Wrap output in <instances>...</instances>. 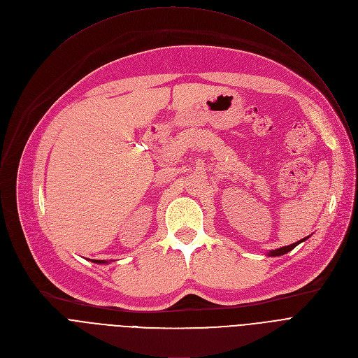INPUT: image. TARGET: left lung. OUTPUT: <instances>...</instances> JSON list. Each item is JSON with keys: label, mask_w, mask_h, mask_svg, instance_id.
<instances>
[{"label": "left lung", "mask_w": 358, "mask_h": 358, "mask_svg": "<svg viewBox=\"0 0 358 358\" xmlns=\"http://www.w3.org/2000/svg\"><path fill=\"white\" fill-rule=\"evenodd\" d=\"M308 238H309V236H306V238H303V239H300V241H297V242H294V243H292V245L282 246V248H278V249H272V250H269L266 255H268V257H282V255L290 252L292 249H294L299 243H301L303 241H306Z\"/></svg>", "instance_id": "left-lung-1"}]
</instances>
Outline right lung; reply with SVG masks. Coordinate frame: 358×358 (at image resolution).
Here are the masks:
<instances>
[{
  "instance_id": "obj_1",
  "label": "right lung",
  "mask_w": 358,
  "mask_h": 358,
  "mask_svg": "<svg viewBox=\"0 0 358 358\" xmlns=\"http://www.w3.org/2000/svg\"><path fill=\"white\" fill-rule=\"evenodd\" d=\"M93 264H99V265H103V264H110L109 261H96V259H90Z\"/></svg>"
}]
</instances>
